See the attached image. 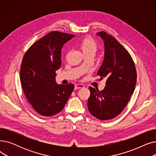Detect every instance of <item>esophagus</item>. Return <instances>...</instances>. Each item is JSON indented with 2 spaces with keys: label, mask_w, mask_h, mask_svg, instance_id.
I'll use <instances>...</instances> for the list:
<instances>
[{
  "label": "esophagus",
  "mask_w": 156,
  "mask_h": 156,
  "mask_svg": "<svg viewBox=\"0 0 156 156\" xmlns=\"http://www.w3.org/2000/svg\"><path fill=\"white\" fill-rule=\"evenodd\" d=\"M84 88V85L82 84H77L75 86V90H77L78 88Z\"/></svg>",
  "instance_id": "1"
}]
</instances>
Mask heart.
I'll return each instance as SVG.
<instances>
[{"instance_id": "1", "label": "heart", "mask_w": 156, "mask_h": 156, "mask_svg": "<svg viewBox=\"0 0 156 156\" xmlns=\"http://www.w3.org/2000/svg\"><path fill=\"white\" fill-rule=\"evenodd\" d=\"M81 47L84 54L87 52H92L95 54L97 50V44L95 42V41L94 39L90 38L84 39L81 43Z\"/></svg>"}]
</instances>
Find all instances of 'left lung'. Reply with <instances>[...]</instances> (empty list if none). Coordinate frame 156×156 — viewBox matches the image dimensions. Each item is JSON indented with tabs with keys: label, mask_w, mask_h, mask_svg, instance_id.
Returning <instances> with one entry per match:
<instances>
[{
	"label": "left lung",
	"mask_w": 156,
	"mask_h": 156,
	"mask_svg": "<svg viewBox=\"0 0 156 156\" xmlns=\"http://www.w3.org/2000/svg\"><path fill=\"white\" fill-rule=\"evenodd\" d=\"M104 40L105 52L103 63L97 72L101 78H106L102 91L89 87V112L101 120L116 117L127 105L134 92L136 71L132 56L118 41L105 31L97 33Z\"/></svg>",
	"instance_id": "8db88e82"
}]
</instances>
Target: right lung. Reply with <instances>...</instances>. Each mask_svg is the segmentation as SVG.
Wrapping results in <instances>:
<instances>
[{
    "mask_svg": "<svg viewBox=\"0 0 156 156\" xmlns=\"http://www.w3.org/2000/svg\"><path fill=\"white\" fill-rule=\"evenodd\" d=\"M74 37L52 31L33 44L23 56L20 73L23 92L33 108L43 116L61 112L73 91L72 83H56L55 71L61 66L64 44Z\"/></svg>",
    "mask_w": 156,
    "mask_h": 156,
    "instance_id": "right-lung-1",
    "label": "right lung"
}]
</instances>
